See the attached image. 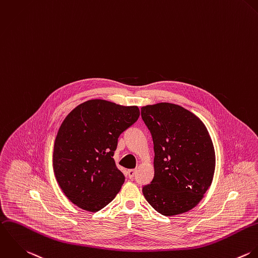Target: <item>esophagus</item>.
Wrapping results in <instances>:
<instances>
[{"label": "esophagus", "mask_w": 258, "mask_h": 258, "mask_svg": "<svg viewBox=\"0 0 258 258\" xmlns=\"http://www.w3.org/2000/svg\"><path fill=\"white\" fill-rule=\"evenodd\" d=\"M135 172H136L135 169H129V170L127 171L129 178H133V177H134V175H135Z\"/></svg>", "instance_id": "esophagus-1"}]
</instances>
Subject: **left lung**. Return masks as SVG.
<instances>
[{
	"instance_id": "obj_1",
	"label": "left lung",
	"mask_w": 258,
	"mask_h": 258,
	"mask_svg": "<svg viewBox=\"0 0 258 258\" xmlns=\"http://www.w3.org/2000/svg\"><path fill=\"white\" fill-rule=\"evenodd\" d=\"M154 144V177L143 187L148 203L165 216L194 208L210 187L215 151L204 123L192 112L172 103L141 108Z\"/></svg>"
}]
</instances>
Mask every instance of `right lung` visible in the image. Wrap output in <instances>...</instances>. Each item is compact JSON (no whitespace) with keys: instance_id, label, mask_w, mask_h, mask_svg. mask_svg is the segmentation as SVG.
I'll list each match as a JSON object with an SVG mask.
<instances>
[{"instance_id":"add662e5","label":"right lung","mask_w":258,"mask_h":258,"mask_svg":"<svg viewBox=\"0 0 258 258\" xmlns=\"http://www.w3.org/2000/svg\"><path fill=\"white\" fill-rule=\"evenodd\" d=\"M140 116L137 106L94 99L74 108L57 133L53 168L67 198L90 211L109 204L125 177L115 164L114 151L122 132Z\"/></svg>"}]
</instances>
